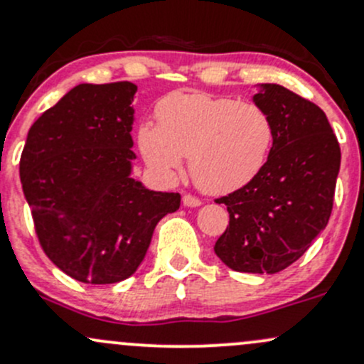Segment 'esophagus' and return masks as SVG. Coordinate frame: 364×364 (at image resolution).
<instances>
[{
	"label": "esophagus",
	"mask_w": 364,
	"mask_h": 364,
	"mask_svg": "<svg viewBox=\"0 0 364 364\" xmlns=\"http://www.w3.org/2000/svg\"><path fill=\"white\" fill-rule=\"evenodd\" d=\"M183 204L188 205V208H198L202 204V200L198 197H193L192 193H185L183 195Z\"/></svg>",
	"instance_id": "esophagus-1"
}]
</instances>
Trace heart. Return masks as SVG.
Instances as JSON below:
<instances>
[{
  "instance_id": "obj_1",
  "label": "heart",
  "mask_w": 364,
  "mask_h": 364,
  "mask_svg": "<svg viewBox=\"0 0 364 364\" xmlns=\"http://www.w3.org/2000/svg\"><path fill=\"white\" fill-rule=\"evenodd\" d=\"M156 125L137 129L144 162L162 178L181 171L204 192L223 195L251 181L272 150L275 127L270 113L252 101L218 97L204 92H172L155 108Z\"/></svg>"
}]
</instances>
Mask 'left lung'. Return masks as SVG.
Returning <instances> with one entry per match:
<instances>
[{
    "mask_svg": "<svg viewBox=\"0 0 364 364\" xmlns=\"http://www.w3.org/2000/svg\"><path fill=\"white\" fill-rule=\"evenodd\" d=\"M258 87L255 102L274 120L272 150L247 185L216 198L230 221L214 252L237 272L275 274L296 262L328 225L340 146L319 106L277 83Z\"/></svg>",
    "mask_w": 364,
    "mask_h": 364,
    "instance_id": "1",
    "label": "left lung"
}]
</instances>
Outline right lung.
<instances>
[{
	"label": "right lung",
	"mask_w": 364,
	"mask_h": 364,
	"mask_svg": "<svg viewBox=\"0 0 364 364\" xmlns=\"http://www.w3.org/2000/svg\"><path fill=\"white\" fill-rule=\"evenodd\" d=\"M137 87H75L29 129L21 183L41 250L85 284H113L143 262L156 223L181 195L131 178Z\"/></svg>",
	"instance_id": "1"
}]
</instances>
